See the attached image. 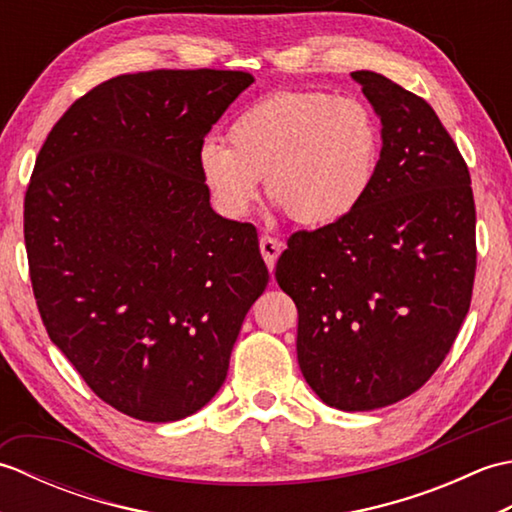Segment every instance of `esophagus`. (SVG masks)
Wrapping results in <instances>:
<instances>
[{
  "mask_svg": "<svg viewBox=\"0 0 512 512\" xmlns=\"http://www.w3.org/2000/svg\"><path fill=\"white\" fill-rule=\"evenodd\" d=\"M259 250H262V257H264L268 270L273 273L275 262H277L279 253H281V242L275 237H270V235H262V239H259Z\"/></svg>",
  "mask_w": 512,
  "mask_h": 512,
  "instance_id": "esophagus-1",
  "label": "esophagus"
}]
</instances>
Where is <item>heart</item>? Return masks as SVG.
I'll list each match as a JSON object with an SVG mask.
<instances>
[{
    "mask_svg": "<svg viewBox=\"0 0 512 512\" xmlns=\"http://www.w3.org/2000/svg\"><path fill=\"white\" fill-rule=\"evenodd\" d=\"M228 140L206 138L198 149L200 178L217 213L242 220L266 178L268 198L310 228L339 224L365 202L383 154L372 107L321 90L264 96L235 118Z\"/></svg>",
    "mask_w": 512,
    "mask_h": 512,
    "instance_id": "heart-1",
    "label": "heart"
}]
</instances>
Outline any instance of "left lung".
Wrapping results in <instances>:
<instances>
[{"label": "left lung", "instance_id": "obj_1", "mask_svg": "<svg viewBox=\"0 0 512 512\" xmlns=\"http://www.w3.org/2000/svg\"><path fill=\"white\" fill-rule=\"evenodd\" d=\"M352 76L383 123L374 187L347 220L292 233L275 277L299 312L306 383L325 405L369 411L449 354L473 295L475 200L433 107L383 74Z\"/></svg>", "mask_w": 512, "mask_h": 512}]
</instances>
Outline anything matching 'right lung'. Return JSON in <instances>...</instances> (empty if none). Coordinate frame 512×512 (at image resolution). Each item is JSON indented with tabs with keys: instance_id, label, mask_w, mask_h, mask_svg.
Masks as SVG:
<instances>
[{
	"instance_id": "right-lung-1",
	"label": "right lung",
	"mask_w": 512,
	"mask_h": 512,
	"mask_svg": "<svg viewBox=\"0 0 512 512\" xmlns=\"http://www.w3.org/2000/svg\"><path fill=\"white\" fill-rule=\"evenodd\" d=\"M250 83L209 68L114 76L59 118L28 182L41 321L94 394L136 420L202 409L266 290L257 228L217 215L198 171L204 136Z\"/></svg>"
}]
</instances>
